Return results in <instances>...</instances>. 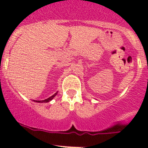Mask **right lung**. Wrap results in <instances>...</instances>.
I'll return each mask as SVG.
<instances>
[{"instance_id":"add662e5","label":"right lung","mask_w":148,"mask_h":148,"mask_svg":"<svg viewBox=\"0 0 148 148\" xmlns=\"http://www.w3.org/2000/svg\"><path fill=\"white\" fill-rule=\"evenodd\" d=\"M57 94H58V93H55V94H54L53 95H52L51 97H48L47 99H45V100H43V101H36V102H39V103H47V102H49L50 101H51V100H52L53 97H55Z\"/></svg>"}]
</instances>
